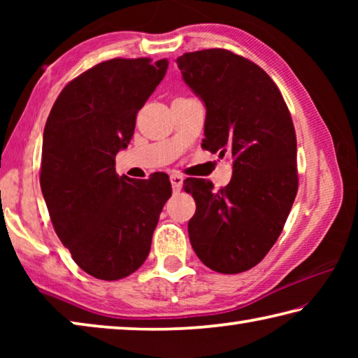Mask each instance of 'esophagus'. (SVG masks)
Returning <instances> with one entry per match:
<instances>
[{"instance_id":"esophagus-1","label":"esophagus","mask_w":358,"mask_h":358,"mask_svg":"<svg viewBox=\"0 0 358 358\" xmlns=\"http://www.w3.org/2000/svg\"><path fill=\"white\" fill-rule=\"evenodd\" d=\"M171 183H172L173 192H180L181 185H183V177H181L180 173H172L171 175Z\"/></svg>"}]
</instances>
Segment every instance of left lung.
<instances>
[{
    "instance_id": "left-lung-1",
    "label": "left lung",
    "mask_w": 358,
    "mask_h": 358,
    "mask_svg": "<svg viewBox=\"0 0 358 358\" xmlns=\"http://www.w3.org/2000/svg\"><path fill=\"white\" fill-rule=\"evenodd\" d=\"M177 64L207 108L202 147L234 161L220 191L208 180H185L197 207L187 222L191 246L217 273H241L271 250L295 201L292 118L275 82L250 59L208 48L185 53Z\"/></svg>"
}]
</instances>
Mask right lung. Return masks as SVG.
I'll use <instances>...</instances> for the list:
<instances>
[{"instance_id":"add662e5","label":"right lung","mask_w":358,"mask_h":358,"mask_svg":"<svg viewBox=\"0 0 358 358\" xmlns=\"http://www.w3.org/2000/svg\"><path fill=\"white\" fill-rule=\"evenodd\" d=\"M166 58H113L63 88L42 141L41 189L53 229L74 262L98 280L129 276L148 257L172 187L166 173L115 172L136 117L166 76Z\"/></svg>"}]
</instances>
